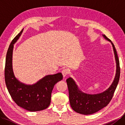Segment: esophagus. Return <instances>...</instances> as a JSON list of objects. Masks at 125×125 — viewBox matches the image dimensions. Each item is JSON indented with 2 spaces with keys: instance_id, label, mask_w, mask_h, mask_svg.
<instances>
[{
  "instance_id": "esophagus-1",
  "label": "esophagus",
  "mask_w": 125,
  "mask_h": 125,
  "mask_svg": "<svg viewBox=\"0 0 125 125\" xmlns=\"http://www.w3.org/2000/svg\"><path fill=\"white\" fill-rule=\"evenodd\" d=\"M69 73V71L67 69H63L62 71V73L63 75V76L64 77L68 75Z\"/></svg>"
}]
</instances>
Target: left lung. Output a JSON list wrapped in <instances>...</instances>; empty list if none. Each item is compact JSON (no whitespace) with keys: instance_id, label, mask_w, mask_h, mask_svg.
<instances>
[{"instance_id":"obj_1","label":"left lung","mask_w":125,"mask_h":125,"mask_svg":"<svg viewBox=\"0 0 125 125\" xmlns=\"http://www.w3.org/2000/svg\"><path fill=\"white\" fill-rule=\"evenodd\" d=\"M104 38L111 42V40L104 35ZM116 63V75L113 83L107 90L97 94H89L81 92L75 81L71 77L67 79L69 94V101L71 107L75 112L82 115H91L98 112L109 104L117 86L120 75V68L119 58L115 45L111 42Z\"/></svg>"}]
</instances>
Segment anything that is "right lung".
<instances>
[{
  "label": "right lung",
  "mask_w": 125,
  "mask_h": 125,
  "mask_svg": "<svg viewBox=\"0 0 125 125\" xmlns=\"http://www.w3.org/2000/svg\"><path fill=\"white\" fill-rule=\"evenodd\" d=\"M23 30L13 39L8 49L5 67V81L10 94L21 107L34 112L46 109L51 102L52 92L55 84L63 79L62 73L46 76L36 84L25 85L16 79L12 69L13 44L19 38Z\"/></svg>",
  "instance_id": "add662e5"
}]
</instances>
